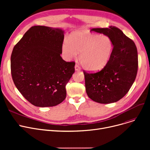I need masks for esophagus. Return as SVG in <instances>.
<instances>
[{
	"label": "esophagus",
	"instance_id": "obj_1",
	"mask_svg": "<svg viewBox=\"0 0 150 150\" xmlns=\"http://www.w3.org/2000/svg\"><path fill=\"white\" fill-rule=\"evenodd\" d=\"M75 70H76V71H80V70H81L80 67L79 66H78L77 64L75 65Z\"/></svg>",
	"mask_w": 150,
	"mask_h": 150
}]
</instances>
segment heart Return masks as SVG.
I'll return each instance as SVG.
<instances>
[{"label":"heart","mask_w":150,"mask_h":150,"mask_svg":"<svg viewBox=\"0 0 150 150\" xmlns=\"http://www.w3.org/2000/svg\"><path fill=\"white\" fill-rule=\"evenodd\" d=\"M114 43L108 35H101L87 30L71 33L69 40L63 42L61 51L63 57L70 60L80 53V61L89 71L96 72L105 68L114 51Z\"/></svg>","instance_id":"obj_1"}]
</instances>
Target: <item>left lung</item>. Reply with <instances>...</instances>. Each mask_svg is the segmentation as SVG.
I'll return each instance as SVG.
<instances>
[{"label":"left lung","instance_id":"obj_1","mask_svg":"<svg viewBox=\"0 0 150 150\" xmlns=\"http://www.w3.org/2000/svg\"><path fill=\"white\" fill-rule=\"evenodd\" d=\"M91 31L109 36L114 43V48L105 68L96 73L83 71L86 91L88 97L97 103H114L128 93L135 81L138 69L137 47L116 27L92 28Z\"/></svg>","mask_w":150,"mask_h":150}]
</instances>
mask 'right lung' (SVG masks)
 <instances>
[{"label":"right lung","instance_id":"1","mask_svg":"<svg viewBox=\"0 0 150 150\" xmlns=\"http://www.w3.org/2000/svg\"><path fill=\"white\" fill-rule=\"evenodd\" d=\"M61 28L31 27L14 47L11 56L13 82L28 101L38 107L59 105L75 72V62L61 57L64 41Z\"/></svg>","mask_w":150,"mask_h":150}]
</instances>
